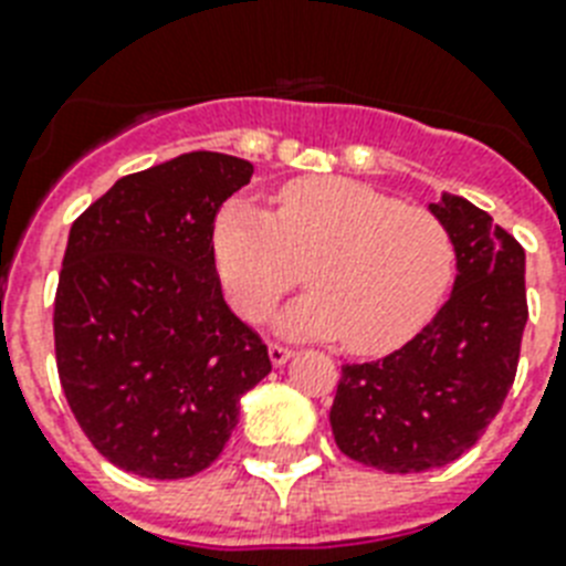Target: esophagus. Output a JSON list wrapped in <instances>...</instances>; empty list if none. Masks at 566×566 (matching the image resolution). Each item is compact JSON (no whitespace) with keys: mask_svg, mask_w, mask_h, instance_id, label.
<instances>
[{"mask_svg":"<svg viewBox=\"0 0 566 566\" xmlns=\"http://www.w3.org/2000/svg\"><path fill=\"white\" fill-rule=\"evenodd\" d=\"M291 357H293L291 348L279 346V343H270V360H273V366H284Z\"/></svg>","mask_w":566,"mask_h":566,"instance_id":"obj_1","label":"esophagus"}]
</instances>
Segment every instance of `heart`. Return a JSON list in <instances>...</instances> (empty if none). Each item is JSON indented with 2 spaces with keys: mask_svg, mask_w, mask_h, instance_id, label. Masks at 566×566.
<instances>
[{
  "mask_svg": "<svg viewBox=\"0 0 566 566\" xmlns=\"http://www.w3.org/2000/svg\"><path fill=\"white\" fill-rule=\"evenodd\" d=\"M273 203L270 214L229 200L211 227V255L243 319L270 316L305 268L314 291L279 316L282 334L387 355L430 319L453 273V241L433 211L346 177L293 179Z\"/></svg>",
  "mask_w": 566,
  "mask_h": 566,
  "instance_id": "obj_1",
  "label": "heart"
}]
</instances>
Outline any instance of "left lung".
Here are the masks:
<instances>
[{
	"label": "left lung",
	"mask_w": 566,
	"mask_h": 566,
	"mask_svg": "<svg viewBox=\"0 0 566 566\" xmlns=\"http://www.w3.org/2000/svg\"><path fill=\"white\" fill-rule=\"evenodd\" d=\"M430 211L457 252V282L439 314L384 360L343 366L331 403L334 442L387 474L459 459L485 433L514 384L526 307V252L465 197Z\"/></svg>",
	"instance_id": "left-lung-1"
}]
</instances>
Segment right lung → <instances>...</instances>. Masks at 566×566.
I'll use <instances>...</instances> for the list:
<instances>
[{
	"label": "right lung",
	"mask_w": 566,
	"mask_h": 566,
	"mask_svg": "<svg viewBox=\"0 0 566 566\" xmlns=\"http://www.w3.org/2000/svg\"><path fill=\"white\" fill-rule=\"evenodd\" d=\"M250 177L247 159L195 150L127 174L72 223L54 296L60 387L122 471L200 474L273 369L211 255L220 206Z\"/></svg>",
	"instance_id": "right-lung-1"
}]
</instances>
